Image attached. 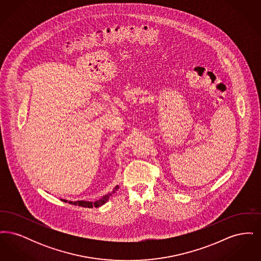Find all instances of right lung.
<instances>
[{
    "label": "right lung",
    "instance_id": "1",
    "mask_svg": "<svg viewBox=\"0 0 261 261\" xmlns=\"http://www.w3.org/2000/svg\"><path fill=\"white\" fill-rule=\"evenodd\" d=\"M118 190V186L115 187L113 190H112V192L111 193H109L108 195H106V196H103L101 199H99V200H96L95 202H92V201H85V200H77V201H68V200H66V199H62V201H64V202H68V203H70V204H74V205H79V206H83V207H88V208H92V207H99L100 205H102V204H105L109 199H110V197H112V195L116 192Z\"/></svg>",
    "mask_w": 261,
    "mask_h": 261
}]
</instances>
